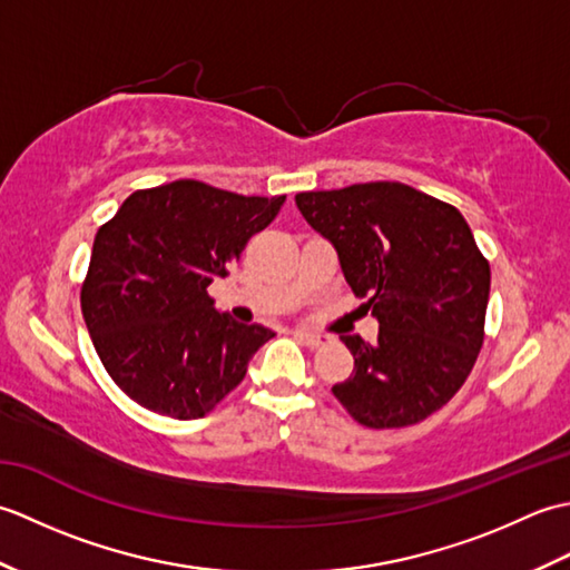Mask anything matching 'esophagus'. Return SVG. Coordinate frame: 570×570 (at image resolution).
<instances>
[{"mask_svg": "<svg viewBox=\"0 0 570 570\" xmlns=\"http://www.w3.org/2000/svg\"><path fill=\"white\" fill-rule=\"evenodd\" d=\"M301 343L304 345H308V347H321L325 341H328V337L325 335H321V333H308V331H296L294 333Z\"/></svg>", "mask_w": 570, "mask_h": 570, "instance_id": "obj_1", "label": "esophagus"}]
</instances>
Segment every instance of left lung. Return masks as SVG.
Returning a JSON list of instances; mask_svg holds the SVG:
<instances>
[{
	"mask_svg": "<svg viewBox=\"0 0 570 570\" xmlns=\"http://www.w3.org/2000/svg\"><path fill=\"white\" fill-rule=\"evenodd\" d=\"M296 205L380 321L374 345L341 335L355 372L335 399L367 429L429 419L465 384L485 341L490 262L465 217L396 180L298 193Z\"/></svg>",
	"mask_w": 570,
	"mask_h": 570,
	"instance_id": "1",
	"label": "left lung"
}]
</instances>
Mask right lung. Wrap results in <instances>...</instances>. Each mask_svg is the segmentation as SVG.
<instances>
[{
	"label": "right lung",
	"instance_id": "right-lung-1",
	"mask_svg": "<svg viewBox=\"0 0 570 570\" xmlns=\"http://www.w3.org/2000/svg\"><path fill=\"white\" fill-rule=\"evenodd\" d=\"M284 200L180 178L135 190L98 229L80 288L82 318L131 402L200 419L245 380L249 357L274 333L217 313L208 286L229 274Z\"/></svg>",
	"mask_w": 570,
	"mask_h": 570
}]
</instances>
